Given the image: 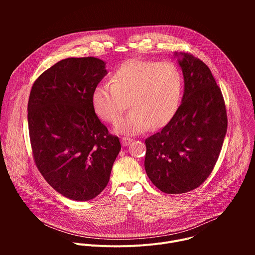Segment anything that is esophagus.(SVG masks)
<instances>
[{
    "label": "esophagus",
    "instance_id": "esophagus-1",
    "mask_svg": "<svg viewBox=\"0 0 255 255\" xmlns=\"http://www.w3.org/2000/svg\"><path fill=\"white\" fill-rule=\"evenodd\" d=\"M132 138L130 137H122L121 139V142H122V145L123 146H127V145H129L131 142H132Z\"/></svg>",
    "mask_w": 255,
    "mask_h": 255
}]
</instances>
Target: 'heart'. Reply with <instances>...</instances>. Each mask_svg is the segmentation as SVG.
<instances>
[{"label":"heart","instance_id":"heart-1","mask_svg":"<svg viewBox=\"0 0 255 255\" xmlns=\"http://www.w3.org/2000/svg\"><path fill=\"white\" fill-rule=\"evenodd\" d=\"M184 91V77L173 62L129 59L113 72L111 84L95 87L92 104L96 114L115 123L129 106L132 110L116 125V131L139 134L158 128L174 116Z\"/></svg>","mask_w":255,"mask_h":255}]
</instances>
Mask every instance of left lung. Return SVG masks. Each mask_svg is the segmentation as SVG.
<instances>
[{
  "label": "left lung",
  "instance_id": "8db88e82",
  "mask_svg": "<svg viewBox=\"0 0 255 255\" xmlns=\"http://www.w3.org/2000/svg\"><path fill=\"white\" fill-rule=\"evenodd\" d=\"M185 93L171 120L145 140L144 166L152 184L166 194L200 187L220 155L227 132L225 101L210 68L180 53Z\"/></svg>",
  "mask_w": 255,
  "mask_h": 255
}]
</instances>
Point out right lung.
Returning a JSON list of instances; mask_svg holds the SVG:
<instances>
[{"mask_svg":"<svg viewBox=\"0 0 255 255\" xmlns=\"http://www.w3.org/2000/svg\"><path fill=\"white\" fill-rule=\"evenodd\" d=\"M99 58H65L39 76L28 101V128L34 162L60 195L89 201L106 188L121 149L92 104L106 76Z\"/></svg>","mask_w":255,"mask_h":255,"instance_id":"right-lung-1","label":"right lung"}]
</instances>
